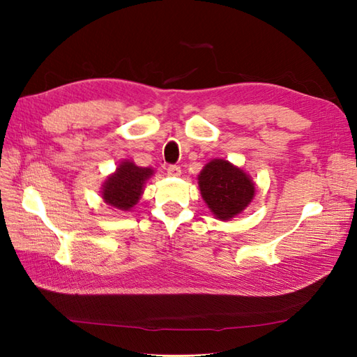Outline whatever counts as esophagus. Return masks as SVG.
I'll return each mask as SVG.
<instances>
[{
  "instance_id": "obj_1",
  "label": "esophagus",
  "mask_w": 357,
  "mask_h": 357,
  "mask_svg": "<svg viewBox=\"0 0 357 357\" xmlns=\"http://www.w3.org/2000/svg\"><path fill=\"white\" fill-rule=\"evenodd\" d=\"M181 174V169L177 165H169L168 167V176L171 177H178Z\"/></svg>"
}]
</instances>
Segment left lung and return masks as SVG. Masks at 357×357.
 Wrapping results in <instances>:
<instances>
[{"mask_svg":"<svg viewBox=\"0 0 357 357\" xmlns=\"http://www.w3.org/2000/svg\"><path fill=\"white\" fill-rule=\"evenodd\" d=\"M201 197L215 219L228 222L241 214L255 198V181L226 159H211L198 176Z\"/></svg>","mask_w":357,"mask_h":357,"instance_id":"obj_1","label":"left lung"}]
</instances>
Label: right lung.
I'll use <instances>...</instances> for the list:
<instances>
[{
  "instance_id": "right-lung-1",
  "label": "right lung",
  "mask_w": 357,
  "mask_h": 357,
  "mask_svg": "<svg viewBox=\"0 0 357 357\" xmlns=\"http://www.w3.org/2000/svg\"><path fill=\"white\" fill-rule=\"evenodd\" d=\"M153 174V168L138 167L135 162L125 159L105 178L101 188V198L119 211H129L138 204L144 192V185Z\"/></svg>"
}]
</instances>
